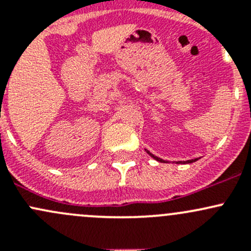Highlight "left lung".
Returning a JSON list of instances; mask_svg holds the SVG:
<instances>
[{"label": "left lung", "instance_id": "8db88e82", "mask_svg": "<svg viewBox=\"0 0 251 251\" xmlns=\"http://www.w3.org/2000/svg\"><path fill=\"white\" fill-rule=\"evenodd\" d=\"M144 151H147V153L149 154V155L151 156V158L154 159V160L159 161V163H174V164H191V163H194V161L199 160L201 159V156H196V158H192V159H186V160H168V159H164V158H160V156L155 155L154 153H151V151H148L147 148H144Z\"/></svg>", "mask_w": 251, "mask_h": 251}]
</instances>
